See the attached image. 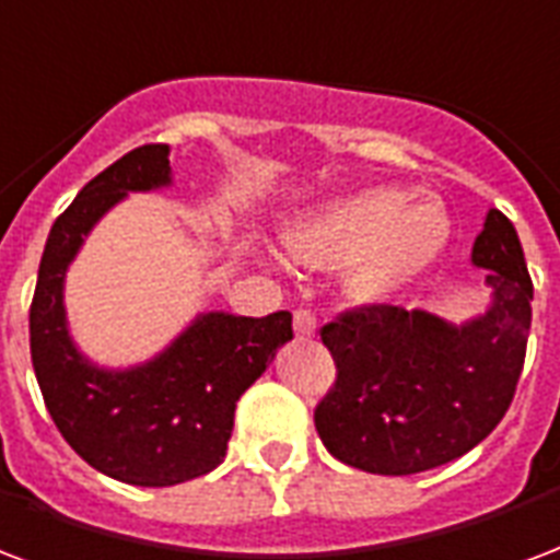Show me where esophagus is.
<instances>
[{"instance_id": "1", "label": "esophagus", "mask_w": 560, "mask_h": 560, "mask_svg": "<svg viewBox=\"0 0 560 560\" xmlns=\"http://www.w3.org/2000/svg\"><path fill=\"white\" fill-rule=\"evenodd\" d=\"M293 332H296V338H302V341L314 338V332H317V317H314L308 308L293 312Z\"/></svg>"}]
</instances>
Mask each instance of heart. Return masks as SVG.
Instances as JSON below:
<instances>
[{
  "label": "heart",
  "instance_id": "obj_1",
  "mask_svg": "<svg viewBox=\"0 0 560 560\" xmlns=\"http://www.w3.org/2000/svg\"><path fill=\"white\" fill-rule=\"evenodd\" d=\"M400 189L374 186L335 198L288 231L291 255L308 267H343L359 302L380 305L416 284L448 243V217L430 201H404Z\"/></svg>",
  "mask_w": 560,
  "mask_h": 560
}]
</instances>
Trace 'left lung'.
Listing matches in <instances>:
<instances>
[{
    "instance_id": "left-lung-1",
    "label": "left lung",
    "mask_w": 560,
    "mask_h": 560,
    "mask_svg": "<svg viewBox=\"0 0 560 560\" xmlns=\"http://www.w3.org/2000/svg\"><path fill=\"white\" fill-rule=\"evenodd\" d=\"M490 308L442 320L421 308L364 305L320 329L338 376L314 409L326 451L371 475H416L463 457L495 430L520 383L534 284L516 228L490 210L471 246Z\"/></svg>"
}]
</instances>
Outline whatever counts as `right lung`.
I'll return each mask as SVG.
<instances>
[{"mask_svg":"<svg viewBox=\"0 0 560 560\" xmlns=\"http://www.w3.org/2000/svg\"><path fill=\"white\" fill-rule=\"evenodd\" d=\"M168 184V144H142L82 186L49 231L28 312L32 364L56 428L89 466L132 487H175L217 469L240 395L293 338L291 312H207L127 371L97 368L77 350L65 314L70 260L127 192Z\"/></svg>","mask_w":560,"mask_h":560,"instance_id":"right-lung-1","label":"right lung"}]
</instances>
